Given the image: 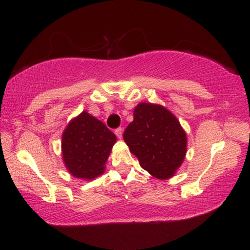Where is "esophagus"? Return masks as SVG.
Wrapping results in <instances>:
<instances>
[{
	"mask_svg": "<svg viewBox=\"0 0 250 250\" xmlns=\"http://www.w3.org/2000/svg\"><path fill=\"white\" fill-rule=\"evenodd\" d=\"M115 133H116V135L119 139H121L122 138V129L121 128H118V129H116V131H115Z\"/></svg>",
	"mask_w": 250,
	"mask_h": 250,
	"instance_id": "1",
	"label": "esophagus"
}]
</instances>
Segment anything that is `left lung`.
Masks as SVG:
<instances>
[{"label": "left lung", "instance_id": "left-lung-1", "mask_svg": "<svg viewBox=\"0 0 250 250\" xmlns=\"http://www.w3.org/2000/svg\"><path fill=\"white\" fill-rule=\"evenodd\" d=\"M124 140L142 168L156 179L174 175L186 153V134L180 122L162 105L139 104Z\"/></svg>", "mask_w": 250, "mask_h": 250}]
</instances>
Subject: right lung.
I'll return each mask as SVG.
<instances>
[{"label":"right lung","instance_id":"add662e5","mask_svg":"<svg viewBox=\"0 0 250 250\" xmlns=\"http://www.w3.org/2000/svg\"><path fill=\"white\" fill-rule=\"evenodd\" d=\"M117 140L103 122L83 111L62 134V158L75 177L92 180L103 174L104 164Z\"/></svg>","mask_w":250,"mask_h":250}]
</instances>
